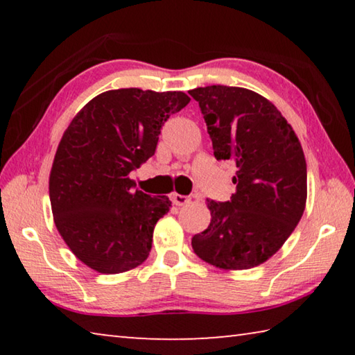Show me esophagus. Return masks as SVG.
Masks as SVG:
<instances>
[{"label":"esophagus","mask_w":355,"mask_h":355,"mask_svg":"<svg viewBox=\"0 0 355 355\" xmlns=\"http://www.w3.org/2000/svg\"><path fill=\"white\" fill-rule=\"evenodd\" d=\"M172 202L175 203L177 207H183V205H188L191 202V199L188 196H182V194H172Z\"/></svg>","instance_id":"esophagus-1"}]
</instances>
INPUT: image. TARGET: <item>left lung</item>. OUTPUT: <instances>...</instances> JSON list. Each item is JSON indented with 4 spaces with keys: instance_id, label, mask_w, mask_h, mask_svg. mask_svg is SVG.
<instances>
[{
    "instance_id": "left-lung-1",
    "label": "left lung",
    "mask_w": 355,
    "mask_h": 355,
    "mask_svg": "<svg viewBox=\"0 0 355 355\" xmlns=\"http://www.w3.org/2000/svg\"><path fill=\"white\" fill-rule=\"evenodd\" d=\"M199 101L216 159L236 164V192L207 200L211 222L192 236L196 255L224 271L269 260L291 235L307 202V164L296 133L263 95L244 87L189 91Z\"/></svg>"
}]
</instances>
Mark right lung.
<instances>
[{"mask_svg":"<svg viewBox=\"0 0 355 355\" xmlns=\"http://www.w3.org/2000/svg\"><path fill=\"white\" fill-rule=\"evenodd\" d=\"M189 101L177 91L114 89L84 105L64 131L48 183L53 219L94 271L127 272L147 260L172 202L135 189L130 173L152 158L164 122Z\"/></svg>","mask_w":355,"mask_h":355,"instance_id":"add662e5","label":"right lung"}]
</instances>
